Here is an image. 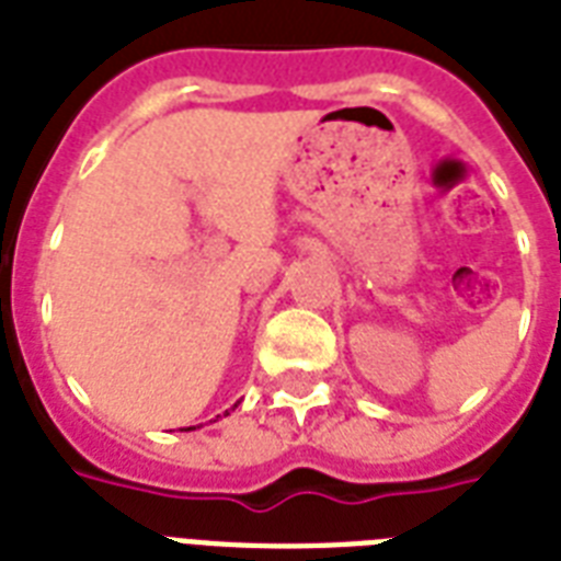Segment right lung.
<instances>
[{
	"instance_id": "obj_1",
	"label": "right lung",
	"mask_w": 561,
	"mask_h": 561,
	"mask_svg": "<svg viewBox=\"0 0 561 561\" xmlns=\"http://www.w3.org/2000/svg\"><path fill=\"white\" fill-rule=\"evenodd\" d=\"M180 431H194V427H180Z\"/></svg>"
}]
</instances>
